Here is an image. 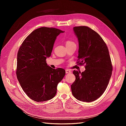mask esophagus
Here are the masks:
<instances>
[{
    "label": "esophagus",
    "mask_w": 126,
    "mask_h": 126,
    "mask_svg": "<svg viewBox=\"0 0 126 126\" xmlns=\"http://www.w3.org/2000/svg\"><path fill=\"white\" fill-rule=\"evenodd\" d=\"M66 74H70V73H71V71L69 69H66Z\"/></svg>",
    "instance_id": "esophagus-1"
}]
</instances>
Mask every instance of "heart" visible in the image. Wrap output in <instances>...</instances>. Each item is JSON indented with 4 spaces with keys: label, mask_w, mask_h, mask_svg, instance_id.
<instances>
[{
    "label": "heart",
    "mask_w": 126,
    "mask_h": 126,
    "mask_svg": "<svg viewBox=\"0 0 126 126\" xmlns=\"http://www.w3.org/2000/svg\"><path fill=\"white\" fill-rule=\"evenodd\" d=\"M74 44L73 42H72V41H67V42H66V45H68V44Z\"/></svg>",
    "instance_id": "heart-1"
}]
</instances>
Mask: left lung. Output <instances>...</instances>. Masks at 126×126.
<instances>
[{"label": "left lung", "instance_id": "obj_1", "mask_svg": "<svg viewBox=\"0 0 126 126\" xmlns=\"http://www.w3.org/2000/svg\"><path fill=\"white\" fill-rule=\"evenodd\" d=\"M79 43V64L82 72L74 70L76 80L71 86L72 94L79 101L92 102L105 92L111 76L112 67L107 46L100 36L86 26L75 27Z\"/></svg>", "mask_w": 126, "mask_h": 126}]
</instances>
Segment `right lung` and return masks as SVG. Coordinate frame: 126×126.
Listing matches in <instances>:
<instances>
[{
  "label": "right lung",
  "mask_w": 126,
  "mask_h": 126,
  "mask_svg": "<svg viewBox=\"0 0 126 126\" xmlns=\"http://www.w3.org/2000/svg\"><path fill=\"white\" fill-rule=\"evenodd\" d=\"M64 32L54 28L41 27L33 31L20 47L17 58V77L26 94L37 102L51 99L66 72L52 69L46 62L51 55L55 40Z\"/></svg>",
  "instance_id": "right-lung-1"
}]
</instances>
